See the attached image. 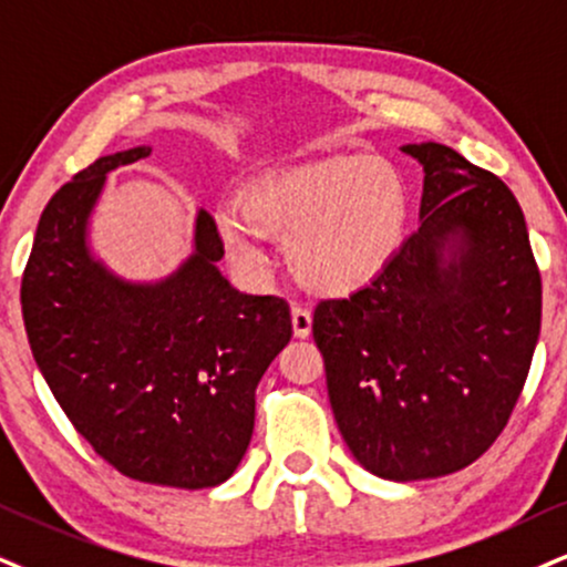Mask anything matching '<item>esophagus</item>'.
Segmentation results:
<instances>
[{"label":"esophagus","mask_w":567,"mask_h":567,"mask_svg":"<svg viewBox=\"0 0 567 567\" xmlns=\"http://www.w3.org/2000/svg\"><path fill=\"white\" fill-rule=\"evenodd\" d=\"M291 328L297 339H307L312 333V316L305 307H291Z\"/></svg>","instance_id":"obj_1"}]
</instances>
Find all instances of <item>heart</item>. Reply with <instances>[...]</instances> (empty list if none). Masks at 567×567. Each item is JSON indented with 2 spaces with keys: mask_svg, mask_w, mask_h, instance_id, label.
Returning <instances> with one entry per match:
<instances>
[{
  "mask_svg": "<svg viewBox=\"0 0 567 567\" xmlns=\"http://www.w3.org/2000/svg\"><path fill=\"white\" fill-rule=\"evenodd\" d=\"M410 220V192L389 159L331 155L284 165L244 186L239 207H215L230 262L260 272V236L284 241L286 268L316 295H352L389 268Z\"/></svg>",
  "mask_w": 567,
  "mask_h": 567,
  "instance_id": "1",
  "label": "heart"
}]
</instances>
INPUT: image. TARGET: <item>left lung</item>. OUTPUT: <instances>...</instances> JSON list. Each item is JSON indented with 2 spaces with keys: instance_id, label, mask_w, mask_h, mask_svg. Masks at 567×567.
I'll list each match as a JSON object with an SVG mask.
<instances>
[{
  "instance_id": "1",
  "label": "left lung",
  "mask_w": 567,
  "mask_h": 567,
  "mask_svg": "<svg viewBox=\"0 0 567 567\" xmlns=\"http://www.w3.org/2000/svg\"><path fill=\"white\" fill-rule=\"evenodd\" d=\"M423 167L421 226L389 268L323 299L312 337L354 460L386 481L450 476L507 425L542 328L526 218L497 176L444 144H404Z\"/></svg>"
}]
</instances>
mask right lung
Returning <instances> with one entry per match:
<instances>
[{
	"instance_id": "right-lung-1",
	"label": "right lung",
	"mask_w": 567,
	"mask_h": 567,
	"mask_svg": "<svg viewBox=\"0 0 567 567\" xmlns=\"http://www.w3.org/2000/svg\"><path fill=\"white\" fill-rule=\"evenodd\" d=\"M150 155H104L49 199L20 305L54 400L110 465L144 484L209 488L247 452L255 389L289 344L291 316L284 299L228 284L207 209L194 213L186 260L157 281L96 255L91 218L107 176Z\"/></svg>"
}]
</instances>
